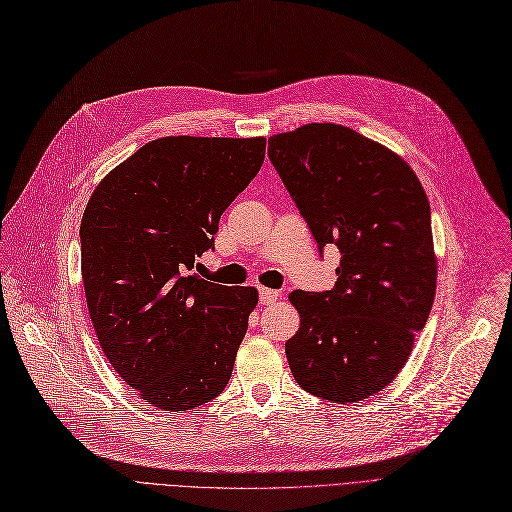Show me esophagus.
Wrapping results in <instances>:
<instances>
[{
  "mask_svg": "<svg viewBox=\"0 0 512 512\" xmlns=\"http://www.w3.org/2000/svg\"><path fill=\"white\" fill-rule=\"evenodd\" d=\"M278 301V291L274 289H266V287H259V304L263 306H272Z\"/></svg>",
  "mask_w": 512,
  "mask_h": 512,
  "instance_id": "34e87169",
  "label": "esophagus"
}]
</instances>
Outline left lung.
<instances>
[{
  "label": "left lung",
  "mask_w": 512,
  "mask_h": 512,
  "mask_svg": "<svg viewBox=\"0 0 512 512\" xmlns=\"http://www.w3.org/2000/svg\"><path fill=\"white\" fill-rule=\"evenodd\" d=\"M268 145L318 251L342 253L331 291L289 295L291 373L325 401L369 399L407 363L437 291L426 192L401 156L342 124H306Z\"/></svg>",
  "instance_id": "8db88e82"
}]
</instances>
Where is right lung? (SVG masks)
<instances>
[{"mask_svg":"<svg viewBox=\"0 0 512 512\" xmlns=\"http://www.w3.org/2000/svg\"><path fill=\"white\" fill-rule=\"evenodd\" d=\"M263 158V137H162L88 200L80 240L94 333L111 367L158 409L200 407L230 382L257 291L192 270Z\"/></svg>","mask_w":512,"mask_h":512,"instance_id":"obj_1","label":"right lung"}]
</instances>
